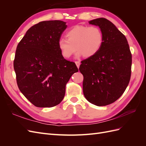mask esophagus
I'll return each mask as SVG.
<instances>
[{
    "mask_svg": "<svg viewBox=\"0 0 146 146\" xmlns=\"http://www.w3.org/2000/svg\"><path fill=\"white\" fill-rule=\"evenodd\" d=\"M75 63H76V64L77 66V68H79V67H80V61H76V62H75Z\"/></svg>",
    "mask_w": 146,
    "mask_h": 146,
    "instance_id": "34e87169",
    "label": "esophagus"
}]
</instances>
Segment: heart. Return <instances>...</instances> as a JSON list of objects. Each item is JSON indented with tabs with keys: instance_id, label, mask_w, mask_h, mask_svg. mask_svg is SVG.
<instances>
[{
	"instance_id": "heart-1",
	"label": "heart",
	"mask_w": 146,
	"mask_h": 146,
	"mask_svg": "<svg viewBox=\"0 0 146 146\" xmlns=\"http://www.w3.org/2000/svg\"><path fill=\"white\" fill-rule=\"evenodd\" d=\"M67 39L61 38L58 46L61 55L69 58L76 50V55L89 58L96 55L102 47L104 37L101 30L96 26L76 25L66 33Z\"/></svg>"
}]
</instances>
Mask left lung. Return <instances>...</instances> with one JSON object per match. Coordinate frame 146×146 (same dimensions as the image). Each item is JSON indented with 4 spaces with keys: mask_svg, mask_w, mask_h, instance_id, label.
<instances>
[{
    "mask_svg": "<svg viewBox=\"0 0 146 146\" xmlns=\"http://www.w3.org/2000/svg\"><path fill=\"white\" fill-rule=\"evenodd\" d=\"M89 24L100 28L103 43L96 55L81 61L79 70L85 98L101 107L113 103L124 92L130 80L131 54L125 36L111 22L101 17Z\"/></svg>",
    "mask_w": 146,
    "mask_h": 146,
    "instance_id": "1",
    "label": "left lung"
}]
</instances>
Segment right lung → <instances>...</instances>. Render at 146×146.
<instances>
[{
    "mask_svg": "<svg viewBox=\"0 0 146 146\" xmlns=\"http://www.w3.org/2000/svg\"><path fill=\"white\" fill-rule=\"evenodd\" d=\"M66 28V23L61 21L40 22L27 31L17 46L13 64L17 86L37 107L58 105L64 97L66 83L78 71L58 48Z\"/></svg>",
    "mask_w": 146,
    "mask_h": 146,
    "instance_id": "add662e5",
    "label": "right lung"
}]
</instances>
